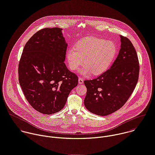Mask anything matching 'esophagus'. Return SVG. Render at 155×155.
<instances>
[{"label": "esophagus", "mask_w": 155, "mask_h": 155, "mask_svg": "<svg viewBox=\"0 0 155 155\" xmlns=\"http://www.w3.org/2000/svg\"><path fill=\"white\" fill-rule=\"evenodd\" d=\"M83 79L82 78H78V83H79V84H83Z\"/></svg>", "instance_id": "esophagus-1"}]
</instances>
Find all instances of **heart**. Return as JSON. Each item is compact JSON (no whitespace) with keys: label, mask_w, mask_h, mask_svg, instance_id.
Segmentation results:
<instances>
[{"label":"heart","mask_w":155,"mask_h":155,"mask_svg":"<svg viewBox=\"0 0 155 155\" xmlns=\"http://www.w3.org/2000/svg\"><path fill=\"white\" fill-rule=\"evenodd\" d=\"M117 54L116 45L111 41L98 38H86L78 41L74 47L66 51L69 66L75 71L83 63L80 72L88 75L91 72L98 75L107 71Z\"/></svg>","instance_id":"obj_1"}]
</instances>
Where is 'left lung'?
<instances>
[{
	"mask_svg": "<svg viewBox=\"0 0 155 155\" xmlns=\"http://www.w3.org/2000/svg\"><path fill=\"white\" fill-rule=\"evenodd\" d=\"M119 53L111 67L97 78L84 80V104L95 114L105 116L122 108L132 94L139 78L136 51L128 38L120 35Z\"/></svg>",
	"mask_w": 155,
	"mask_h": 155,
	"instance_id": "8db88e82",
	"label": "left lung"
}]
</instances>
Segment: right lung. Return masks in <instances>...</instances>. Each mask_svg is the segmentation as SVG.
I'll list each match as a JSON object with an SVG mask.
<instances>
[{
    "instance_id": "1",
    "label": "right lung",
    "mask_w": 155,
    "mask_h": 155,
    "mask_svg": "<svg viewBox=\"0 0 155 155\" xmlns=\"http://www.w3.org/2000/svg\"><path fill=\"white\" fill-rule=\"evenodd\" d=\"M62 29L45 28L35 33L23 49L18 67L20 86L37 111L51 114L64 107L78 76L64 62L68 44Z\"/></svg>"
}]
</instances>
